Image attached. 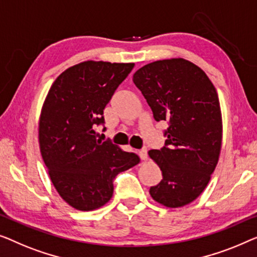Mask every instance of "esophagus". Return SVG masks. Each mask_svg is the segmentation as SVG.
<instances>
[{
    "instance_id": "1",
    "label": "esophagus",
    "mask_w": 257,
    "mask_h": 257,
    "mask_svg": "<svg viewBox=\"0 0 257 257\" xmlns=\"http://www.w3.org/2000/svg\"><path fill=\"white\" fill-rule=\"evenodd\" d=\"M139 155H140L141 160L146 161L147 158H148V150H147V148H143V149H141V150L139 151Z\"/></svg>"
}]
</instances>
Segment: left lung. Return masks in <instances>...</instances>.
<instances>
[{
	"mask_svg": "<svg viewBox=\"0 0 257 257\" xmlns=\"http://www.w3.org/2000/svg\"><path fill=\"white\" fill-rule=\"evenodd\" d=\"M156 121H168L165 147L149 156L163 179L150 187L155 201L183 207L202 193L218 164L222 118L214 85L199 66L183 58L144 65L133 75Z\"/></svg>",
	"mask_w": 257,
	"mask_h": 257,
	"instance_id": "left-lung-1",
	"label": "left lung"
}]
</instances>
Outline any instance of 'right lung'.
Returning a JSON list of instances; mask_svg holds the SVG:
<instances>
[{"mask_svg":"<svg viewBox=\"0 0 257 257\" xmlns=\"http://www.w3.org/2000/svg\"><path fill=\"white\" fill-rule=\"evenodd\" d=\"M134 63L87 60L68 67L43 103L38 139L43 161L59 196L79 211H93L113 196L118 173L140 158L111 142L96 140L103 109Z\"/></svg>","mask_w":257,"mask_h":257,"instance_id":"obj_1","label":"right lung"}]
</instances>
